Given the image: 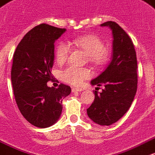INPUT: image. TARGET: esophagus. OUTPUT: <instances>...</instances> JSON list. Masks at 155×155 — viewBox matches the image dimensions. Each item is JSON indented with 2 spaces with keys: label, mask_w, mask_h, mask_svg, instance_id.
<instances>
[{
  "label": "esophagus",
  "mask_w": 155,
  "mask_h": 155,
  "mask_svg": "<svg viewBox=\"0 0 155 155\" xmlns=\"http://www.w3.org/2000/svg\"><path fill=\"white\" fill-rule=\"evenodd\" d=\"M81 91H83V89L81 88H72V92L73 93L81 92Z\"/></svg>",
  "instance_id": "34e87169"
}]
</instances>
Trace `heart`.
Here are the masks:
<instances>
[{"mask_svg": "<svg viewBox=\"0 0 155 155\" xmlns=\"http://www.w3.org/2000/svg\"><path fill=\"white\" fill-rule=\"evenodd\" d=\"M72 43L78 48L81 49L87 55L90 62L96 66H102L108 61L110 51L104 47L103 41L95 35H86L76 38ZM71 51V45L66 42H60L57 44L55 55L58 63L65 62ZM90 76V71L88 69L77 68L70 66L64 70L61 77L65 82L73 85H79Z\"/></svg>", "mask_w": 155, "mask_h": 155, "instance_id": "b5f03b06", "label": "heart"}]
</instances>
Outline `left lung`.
<instances>
[{
    "mask_svg": "<svg viewBox=\"0 0 155 155\" xmlns=\"http://www.w3.org/2000/svg\"><path fill=\"white\" fill-rule=\"evenodd\" d=\"M113 32V56L109 65L92 85H104L102 92L94 91V101L87 109L94 122L110 126L122 117L130 108L137 90V59L134 44L128 34L117 23L107 21L101 25Z\"/></svg>",
    "mask_w": 155,
    "mask_h": 155,
    "instance_id": "left-lung-1",
    "label": "left lung"
}]
</instances>
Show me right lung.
<instances>
[{"label":"right lung","mask_w":155,"mask_h":155,"mask_svg":"<svg viewBox=\"0 0 155 155\" xmlns=\"http://www.w3.org/2000/svg\"><path fill=\"white\" fill-rule=\"evenodd\" d=\"M66 32L42 24L28 31L14 53L11 82L20 113L27 121L39 128L55 124L62 111V99L71 89L61 84L48 87L52 78L54 42Z\"/></svg>","instance_id":"right-lung-1"}]
</instances>
